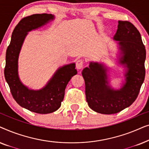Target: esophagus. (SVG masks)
Segmentation results:
<instances>
[{"label":"esophagus","instance_id":"34e87169","mask_svg":"<svg viewBox=\"0 0 149 149\" xmlns=\"http://www.w3.org/2000/svg\"><path fill=\"white\" fill-rule=\"evenodd\" d=\"M83 64H84V61H83V59H79V60H77L76 62L77 68L78 69V70H80V69L83 68Z\"/></svg>","mask_w":149,"mask_h":149}]
</instances>
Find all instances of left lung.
I'll list each match as a JSON object with an SVG mask.
<instances>
[{"label": "left lung", "mask_w": 149, "mask_h": 149, "mask_svg": "<svg viewBox=\"0 0 149 149\" xmlns=\"http://www.w3.org/2000/svg\"><path fill=\"white\" fill-rule=\"evenodd\" d=\"M113 36L117 41L118 63L124 68L125 81L120 89L109 85L108 68L102 63L90 62L82 71L89 107L96 113L111 115L129 107L137 98L145 77L146 49L141 35L127 21L118 22Z\"/></svg>", "instance_id": "left-lung-1"}]
</instances>
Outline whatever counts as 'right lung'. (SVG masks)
Listing matches in <instances>:
<instances>
[{
	"label": "right lung",
	"instance_id": "obj_1",
	"mask_svg": "<svg viewBox=\"0 0 149 149\" xmlns=\"http://www.w3.org/2000/svg\"><path fill=\"white\" fill-rule=\"evenodd\" d=\"M54 19V15L47 13L34 14L23 18L14 28L6 52L5 77L11 94L19 106L36 113L48 114L57 111L64 100L67 84L77 74L75 63L64 65L60 67L47 83L38 90L28 88L20 80L18 58L26 36L29 32Z\"/></svg>",
	"mask_w": 149,
	"mask_h": 149
}]
</instances>
